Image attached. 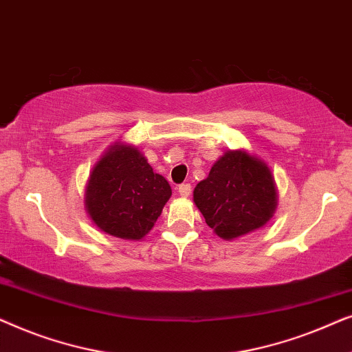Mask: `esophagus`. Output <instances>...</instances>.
<instances>
[{
    "label": "esophagus",
    "mask_w": 352,
    "mask_h": 352,
    "mask_svg": "<svg viewBox=\"0 0 352 352\" xmlns=\"http://www.w3.org/2000/svg\"><path fill=\"white\" fill-rule=\"evenodd\" d=\"M190 190H192L190 184H181L179 189H177V192H179L181 197H189L190 195Z\"/></svg>",
    "instance_id": "esophagus-1"
}]
</instances>
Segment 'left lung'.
I'll return each instance as SVG.
<instances>
[{"label":"left lung","mask_w":352,"mask_h":352,"mask_svg":"<svg viewBox=\"0 0 352 352\" xmlns=\"http://www.w3.org/2000/svg\"><path fill=\"white\" fill-rule=\"evenodd\" d=\"M277 200L271 168L245 148L226 151L194 189L195 206L223 240L264 228L276 213Z\"/></svg>","instance_id":"left-lung-1"}]
</instances>
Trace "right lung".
Here are the masks:
<instances>
[{"mask_svg": "<svg viewBox=\"0 0 352 352\" xmlns=\"http://www.w3.org/2000/svg\"><path fill=\"white\" fill-rule=\"evenodd\" d=\"M170 197L168 181L153 173L139 147L117 141L89 173L85 210L104 234L141 240L151 232Z\"/></svg>", "mask_w": 352, "mask_h": 352, "instance_id": "right-lung-1", "label": "right lung"}]
</instances>
